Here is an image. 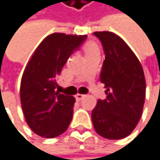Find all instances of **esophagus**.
I'll use <instances>...</instances> for the list:
<instances>
[{
	"mask_svg": "<svg viewBox=\"0 0 160 160\" xmlns=\"http://www.w3.org/2000/svg\"><path fill=\"white\" fill-rule=\"evenodd\" d=\"M75 98H76V99H77L78 101H79V100H82V99L84 98V95H82V94H77Z\"/></svg>",
	"mask_w": 160,
	"mask_h": 160,
	"instance_id": "esophagus-1",
	"label": "esophagus"
}]
</instances>
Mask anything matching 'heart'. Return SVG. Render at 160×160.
Returning <instances> with one entry per match:
<instances>
[{
	"label": "heart",
	"mask_w": 160,
	"mask_h": 160,
	"mask_svg": "<svg viewBox=\"0 0 160 160\" xmlns=\"http://www.w3.org/2000/svg\"><path fill=\"white\" fill-rule=\"evenodd\" d=\"M94 50H98V46L94 42H88L85 45V52L86 53L91 52V51H94Z\"/></svg>",
	"instance_id": "1"
}]
</instances>
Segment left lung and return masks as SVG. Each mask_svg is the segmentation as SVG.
Here are the masks:
<instances>
[{
  "instance_id": "1",
  "label": "left lung",
  "mask_w": 160,
  "mask_h": 160,
  "mask_svg": "<svg viewBox=\"0 0 160 160\" xmlns=\"http://www.w3.org/2000/svg\"><path fill=\"white\" fill-rule=\"evenodd\" d=\"M105 60L100 82L105 84V99H98L92 111L96 132L108 139L129 136L140 119L145 99L142 66L130 47L112 32H95Z\"/></svg>"
}]
</instances>
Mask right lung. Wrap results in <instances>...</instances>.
I'll use <instances>...</instances> for the list:
<instances>
[{"label":"right lung","mask_w":160,"mask_h":160,"mask_svg":"<svg viewBox=\"0 0 160 160\" xmlns=\"http://www.w3.org/2000/svg\"><path fill=\"white\" fill-rule=\"evenodd\" d=\"M87 36L54 33L38 46L21 82V102L28 126L37 135L52 138L64 133L73 118L75 98L56 92L57 78L69 57Z\"/></svg>","instance_id":"1"}]
</instances>
